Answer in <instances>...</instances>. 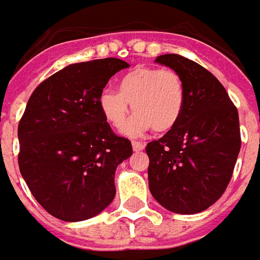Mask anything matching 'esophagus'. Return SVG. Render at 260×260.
<instances>
[{
	"label": "esophagus",
	"instance_id": "esophagus-1",
	"mask_svg": "<svg viewBox=\"0 0 260 260\" xmlns=\"http://www.w3.org/2000/svg\"><path fill=\"white\" fill-rule=\"evenodd\" d=\"M145 146H146V145H145L143 142H132V147H134L135 152H142V150L145 149Z\"/></svg>",
	"mask_w": 260,
	"mask_h": 260
}]
</instances>
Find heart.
Masks as SVG:
<instances>
[{"instance_id":"b5f03b06","label":"heart","mask_w":260,"mask_h":260,"mask_svg":"<svg viewBox=\"0 0 260 260\" xmlns=\"http://www.w3.org/2000/svg\"><path fill=\"white\" fill-rule=\"evenodd\" d=\"M125 125V134L138 136L152 129L166 134L180 122L185 106V85L174 69L138 67L118 80L117 90L106 89L99 94V108L114 128Z\"/></svg>"}]
</instances>
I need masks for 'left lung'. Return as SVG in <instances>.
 I'll list each match as a JSON object with an SVG mask.
<instances>
[{"label":"left lung","instance_id":"left-lung-1","mask_svg":"<svg viewBox=\"0 0 260 260\" xmlns=\"http://www.w3.org/2000/svg\"><path fill=\"white\" fill-rule=\"evenodd\" d=\"M156 62L181 75L185 106L173 129L147 143L149 188L170 212H203L233 177L241 149L238 111L217 78L195 61L164 54Z\"/></svg>","mask_w":260,"mask_h":260}]
</instances>
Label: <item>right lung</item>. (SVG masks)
<instances>
[{"mask_svg": "<svg viewBox=\"0 0 260 260\" xmlns=\"http://www.w3.org/2000/svg\"><path fill=\"white\" fill-rule=\"evenodd\" d=\"M128 67L118 58L68 65L31 93L18 125V163L31 195L54 217L82 221L113 202L115 170L132 145L104 119L99 94Z\"/></svg>", "mask_w": 260, "mask_h": 260, "instance_id": "add662e5", "label": "right lung"}]
</instances>
